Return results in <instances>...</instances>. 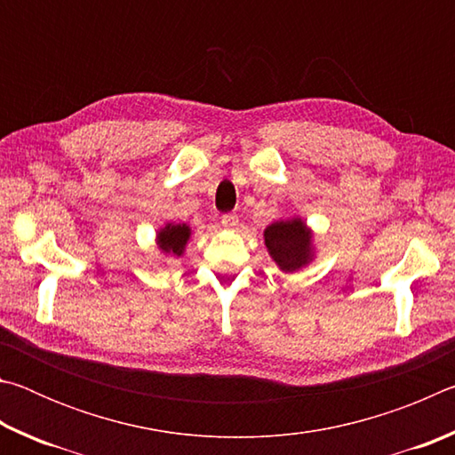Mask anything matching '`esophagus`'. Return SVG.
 <instances>
[{
  "label": "esophagus",
  "instance_id": "obj_1",
  "mask_svg": "<svg viewBox=\"0 0 455 455\" xmlns=\"http://www.w3.org/2000/svg\"><path fill=\"white\" fill-rule=\"evenodd\" d=\"M220 220H222V225H225L227 228H235V227L238 225V217H236V212H227V214H222Z\"/></svg>",
  "mask_w": 455,
  "mask_h": 455
}]
</instances>
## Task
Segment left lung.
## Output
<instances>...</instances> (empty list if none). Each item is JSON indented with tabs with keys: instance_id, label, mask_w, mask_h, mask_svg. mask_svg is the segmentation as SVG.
<instances>
[{
	"instance_id": "left-lung-1",
	"label": "left lung",
	"mask_w": 455,
	"mask_h": 455,
	"mask_svg": "<svg viewBox=\"0 0 455 455\" xmlns=\"http://www.w3.org/2000/svg\"><path fill=\"white\" fill-rule=\"evenodd\" d=\"M265 244L275 263L289 273L301 268L311 255L309 230L299 219L273 222L265 230Z\"/></svg>"
}]
</instances>
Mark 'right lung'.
Listing matches in <instances>:
<instances>
[{
  "label": "right lung",
  "instance_id": "right-lung-1",
  "mask_svg": "<svg viewBox=\"0 0 455 455\" xmlns=\"http://www.w3.org/2000/svg\"><path fill=\"white\" fill-rule=\"evenodd\" d=\"M190 236V228L187 225H168L158 235V246L168 255H182L184 244H187Z\"/></svg>",
  "mask_w": 455,
  "mask_h": 455
}]
</instances>
